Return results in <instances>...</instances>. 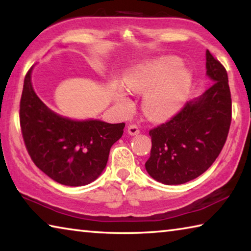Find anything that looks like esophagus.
Segmentation results:
<instances>
[{
    "label": "esophagus",
    "instance_id": "esophagus-1",
    "mask_svg": "<svg viewBox=\"0 0 251 251\" xmlns=\"http://www.w3.org/2000/svg\"><path fill=\"white\" fill-rule=\"evenodd\" d=\"M127 133H128V135H130V136H135V135L139 134V129L136 125H129L128 127H127Z\"/></svg>",
    "mask_w": 251,
    "mask_h": 251
}]
</instances>
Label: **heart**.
Returning a JSON list of instances; mask_svg holds the SVG:
<instances>
[{
  "label": "heart",
  "mask_w": 251,
  "mask_h": 251,
  "mask_svg": "<svg viewBox=\"0 0 251 251\" xmlns=\"http://www.w3.org/2000/svg\"><path fill=\"white\" fill-rule=\"evenodd\" d=\"M193 73L182 66L177 56H165L126 74L125 85L129 91L146 93L143 109L152 121H166L179 112L193 86ZM115 99L128 103L126 94L118 88Z\"/></svg>",
  "instance_id": "obj_1"
}]
</instances>
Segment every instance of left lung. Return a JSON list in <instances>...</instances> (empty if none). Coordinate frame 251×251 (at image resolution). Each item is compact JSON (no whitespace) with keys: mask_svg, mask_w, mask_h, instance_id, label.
Instances as JSON below:
<instances>
[{"mask_svg":"<svg viewBox=\"0 0 251 251\" xmlns=\"http://www.w3.org/2000/svg\"><path fill=\"white\" fill-rule=\"evenodd\" d=\"M206 70L211 86L166 124L150 131L151 150L145 168L161 184L180 185L201 176L226 143L231 122L228 75L208 50Z\"/></svg>","mask_w":251,"mask_h":251,"instance_id":"8db88e82","label":"left lung"}]
</instances>
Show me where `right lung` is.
<instances>
[{"label": "right lung", "instance_id": "right-lung-1", "mask_svg": "<svg viewBox=\"0 0 251 251\" xmlns=\"http://www.w3.org/2000/svg\"><path fill=\"white\" fill-rule=\"evenodd\" d=\"M33 69L24 78L20 104L21 128L29 156L58 184H91L103 173L110 147L122 137L125 124L93 118L72 120L55 113L34 91Z\"/></svg>", "mask_w": 251, "mask_h": 251}]
</instances>
